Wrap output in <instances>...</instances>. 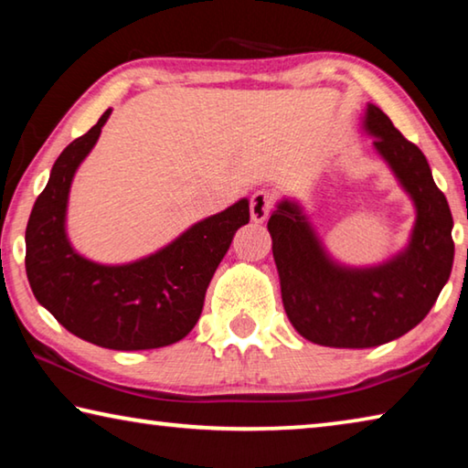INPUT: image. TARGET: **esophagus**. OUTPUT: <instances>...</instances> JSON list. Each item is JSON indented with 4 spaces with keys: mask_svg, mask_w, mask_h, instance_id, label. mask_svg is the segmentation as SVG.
<instances>
[{
    "mask_svg": "<svg viewBox=\"0 0 468 468\" xmlns=\"http://www.w3.org/2000/svg\"><path fill=\"white\" fill-rule=\"evenodd\" d=\"M274 208V200L268 192H256L250 200V215L253 223H264Z\"/></svg>",
    "mask_w": 468,
    "mask_h": 468,
    "instance_id": "34e87169",
    "label": "esophagus"
}]
</instances>
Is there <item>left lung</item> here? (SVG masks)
I'll return each instance as SVG.
<instances>
[{
  "mask_svg": "<svg viewBox=\"0 0 468 468\" xmlns=\"http://www.w3.org/2000/svg\"><path fill=\"white\" fill-rule=\"evenodd\" d=\"M363 130L413 200L405 250L384 264L353 268L330 256L295 200L284 197L268 220L284 312L301 336L322 346L369 348L407 335L452 272V212L425 154L376 105H367Z\"/></svg>",
  "mask_w": 468,
  "mask_h": 468,
  "instance_id": "8db88e82",
  "label": "left lung"
}]
</instances>
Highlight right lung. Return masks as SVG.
<instances>
[{
    "label": "right lung",
    "mask_w": 468,
    "mask_h": 468,
    "mask_svg": "<svg viewBox=\"0 0 468 468\" xmlns=\"http://www.w3.org/2000/svg\"><path fill=\"white\" fill-rule=\"evenodd\" d=\"M109 115L111 109L55 161L27 225V276L38 303L78 338L115 351L167 346L196 326L212 274L237 229L250 223V202L200 220L136 262L86 260L68 239V196Z\"/></svg>",
    "instance_id": "obj_1"
}]
</instances>
